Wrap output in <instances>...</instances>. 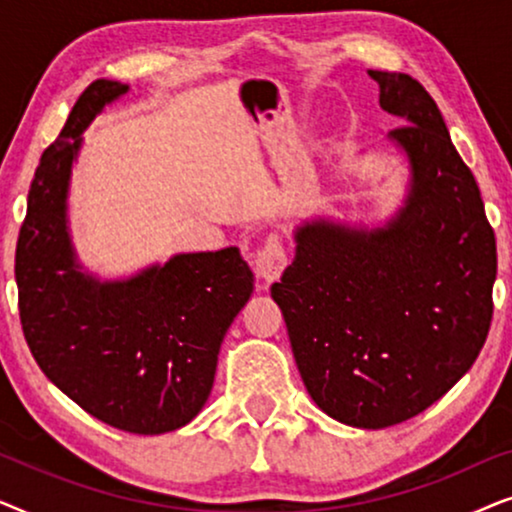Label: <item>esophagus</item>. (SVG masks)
<instances>
[{
	"label": "esophagus",
	"mask_w": 512,
	"mask_h": 512,
	"mask_svg": "<svg viewBox=\"0 0 512 512\" xmlns=\"http://www.w3.org/2000/svg\"><path fill=\"white\" fill-rule=\"evenodd\" d=\"M289 265V256H286V249L282 240L277 235H270L268 240L256 254V272L263 282H277L282 277V272Z\"/></svg>",
	"instance_id": "34e87169"
}]
</instances>
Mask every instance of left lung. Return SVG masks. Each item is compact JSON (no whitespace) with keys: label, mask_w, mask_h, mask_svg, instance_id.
<instances>
[{"label":"left lung","mask_w":512,"mask_h":512,"mask_svg":"<svg viewBox=\"0 0 512 512\" xmlns=\"http://www.w3.org/2000/svg\"><path fill=\"white\" fill-rule=\"evenodd\" d=\"M410 193L384 228L296 230L272 284L307 394L328 417L384 429L419 415L468 373L492 324L496 237L438 104L408 74L368 69Z\"/></svg>","instance_id":"left-lung-1"}]
</instances>
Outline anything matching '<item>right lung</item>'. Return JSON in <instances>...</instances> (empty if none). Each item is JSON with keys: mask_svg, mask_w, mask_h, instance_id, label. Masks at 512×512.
<instances>
[{"mask_svg": "<svg viewBox=\"0 0 512 512\" xmlns=\"http://www.w3.org/2000/svg\"><path fill=\"white\" fill-rule=\"evenodd\" d=\"M125 93V83H90L39 160L16 247L18 310L55 387L114 429L156 436L202 410L254 275L235 247L179 254L123 282L79 270L67 228L72 165L81 132Z\"/></svg>", "mask_w": 512, "mask_h": 512, "instance_id": "right-lung-1", "label": "right lung"}]
</instances>
